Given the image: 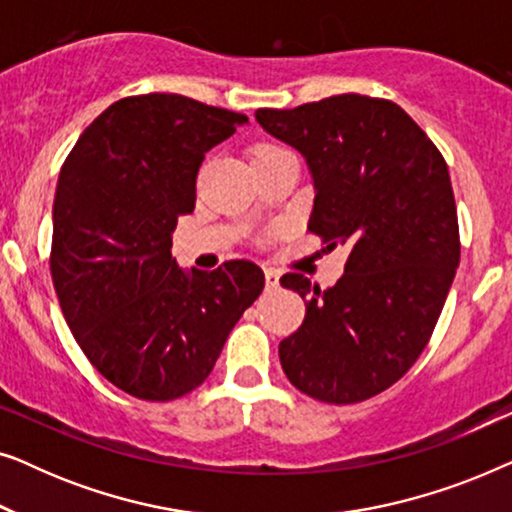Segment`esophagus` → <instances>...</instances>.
<instances>
[{
    "mask_svg": "<svg viewBox=\"0 0 512 512\" xmlns=\"http://www.w3.org/2000/svg\"><path fill=\"white\" fill-rule=\"evenodd\" d=\"M265 286H268V289H277V286H279V272L277 270H272V268L265 270Z\"/></svg>",
    "mask_w": 512,
    "mask_h": 512,
    "instance_id": "obj_1",
    "label": "esophagus"
}]
</instances>
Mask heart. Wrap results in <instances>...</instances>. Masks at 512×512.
<instances>
[{"instance_id": "b5f03b06", "label": "heart", "mask_w": 512, "mask_h": 512, "mask_svg": "<svg viewBox=\"0 0 512 512\" xmlns=\"http://www.w3.org/2000/svg\"><path fill=\"white\" fill-rule=\"evenodd\" d=\"M279 151H284V149H279V146H275V144H258L256 149H254V153H251V160L275 156V153H279Z\"/></svg>"}]
</instances>
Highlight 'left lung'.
<instances>
[{
	"instance_id": "8db88e82",
	"label": "left lung",
	"mask_w": 512,
	"mask_h": 512,
	"mask_svg": "<svg viewBox=\"0 0 512 512\" xmlns=\"http://www.w3.org/2000/svg\"><path fill=\"white\" fill-rule=\"evenodd\" d=\"M268 135L305 158L314 205L307 228L347 244L345 275L321 291L279 282L307 314L279 342L293 387L324 403L389 389L424 352L459 268L450 172L424 130L389 100L333 95L296 109H258Z\"/></svg>"
}]
</instances>
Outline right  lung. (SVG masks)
<instances>
[{"label":"right lung","instance_id":"obj_1","mask_svg":"<svg viewBox=\"0 0 512 512\" xmlns=\"http://www.w3.org/2000/svg\"><path fill=\"white\" fill-rule=\"evenodd\" d=\"M249 118L191 97H125L83 130L53 200L51 275L69 331L125 394L172 401L212 373L261 296L251 261L184 270L172 233L195 209L205 153Z\"/></svg>","mask_w":512,"mask_h":512}]
</instances>
